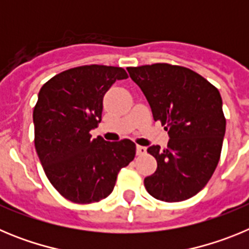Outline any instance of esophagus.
Wrapping results in <instances>:
<instances>
[{
  "instance_id": "obj_1",
  "label": "esophagus",
  "mask_w": 249,
  "mask_h": 249,
  "mask_svg": "<svg viewBox=\"0 0 249 249\" xmlns=\"http://www.w3.org/2000/svg\"><path fill=\"white\" fill-rule=\"evenodd\" d=\"M136 151H137L138 156H142V155H144V153H146L147 149H146V147H143V146H137Z\"/></svg>"
}]
</instances>
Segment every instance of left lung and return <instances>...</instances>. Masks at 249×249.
<instances>
[{
    "label": "left lung",
    "mask_w": 249,
    "mask_h": 249,
    "mask_svg": "<svg viewBox=\"0 0 249 249\" xmlns=\"http://www.w3.org/2000/svg\"><path fill=\"white\" fill-rule=\"evenodd\" d=\"M127 71L169 136L166 148L147 149L157 160L156 172L144 178L147 192L164 202L191 198L208 183L221 157L226 118L219 91L182 66L155 63Z\"/></svg>",
    "instance_id": "1"
}]
</instances>
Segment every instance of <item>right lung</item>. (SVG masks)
Listing matches in <instances>:
<instances>
[{"instance_id": "1", "label": "right lung", "mask_w": 249, "mask_h": 249, "mask_svg": "<svg viewBox=\"0 0 249 249\" xmlns=\"http://www.w3.org/2000/svg\"><path fill=\"white\" fill-rule=\"evenodd\" d=\"M126 78L121 67L80 66L56 74L39 89L35 147L48 181L73 203L108 197L121 168L135 158L132 141L107 142L89 133L101 122L106 92Z\"/></svg>"}]
</instances>
